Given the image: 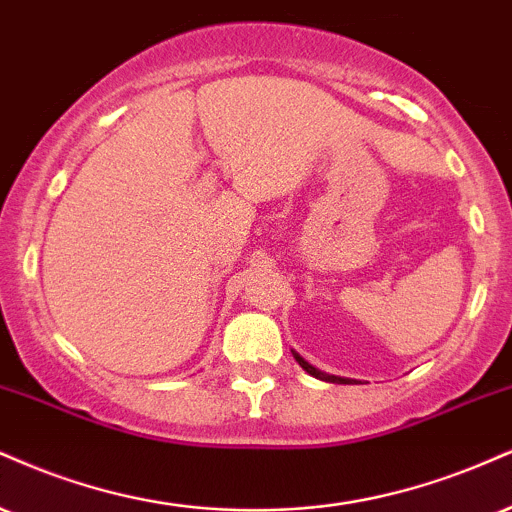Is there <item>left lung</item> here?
<instances>
[{"instance_id": "obj_1", "label": "left lung", "mask_w": 512, "mask_h": 512, "mask_svg": "<svg viewBox=\"0 0 512 512\" xmlns=\"http://www.w3.org/2000/svg\"><path fill=\"white\" fill-rule=\"evenodd\" d=\"M293 357H295V362H298V365L303 367L307 374H312V377H315V379L329 381V384H357V379H348V377H336V374H326V372H322V369H317L315 365H310V362H307L303 355H298V353H295V350H293Z\"/></svg>"}]
</instances>
